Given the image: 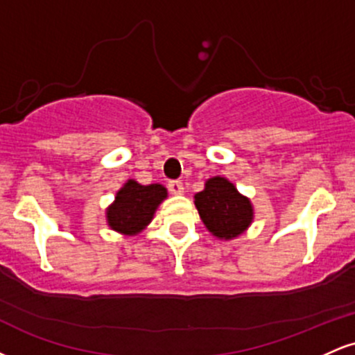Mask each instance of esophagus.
<instances>
[{
  "label": "esophagus",
  "instance_id": "34e87169",
  "mask_svg": "<svg viewBox=\"0 0 355 355\" xmlns=\"http://www.w3.org/2000/svg\"><path fill=\"white\" fill-rule=\"evenodd\" d=\"M168 190H170V193H173V195H182L183 193V183L178 182V180L170 182L168 183Z\"/></svg>",
  "mask_w": 355,
  "mask_h": 355
}]
</instances>
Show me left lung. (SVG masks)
Wrapping results in <instances>:
<instances>
[{"label": "left lung", "mask_w": 355, "mask_h": 355, "mask_svg": "<svg viewBox=\"0 0 355 355\" xmlns=\"http://www.w3.org/2000/svg\"><path fill=\"white\" fill-rule=\"evenodd\" d=\"M193 203L207 230L220 240L240 237L254 222L250 198L220 175L205 182V189L195 193Z\"/></svg>", "instance_id": "obj_1"}]
</instances>
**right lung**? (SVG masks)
<instances>
[{"mask_svg": "<svg viewBox=\"0 0 355 355\" xmlns=\"http://www.w3.org/2000/svg\"><path fill=\"white\" fill-rule=\"evenodd\" d=\"M166 197L168 191L160 183L141 185L130 178L116 191L115 200L105 211L108 227L126 237L140 234L150 225L158 205Z\"/></svg>", "mask_w": 355, "mask_h": 355, "instance_id": "add662e5", "label": "right lung"}]
</instances>
